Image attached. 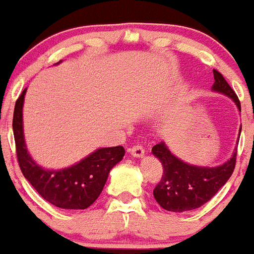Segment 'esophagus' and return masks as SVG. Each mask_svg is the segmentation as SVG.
<instances>
[{
    "instance_id": "1",
    "label": "esophagus",
    "mask_w": 254,
    "mask_h": 254,
    "mask_svg": "<svg viewBox=\"0 0 254 254\" xmlns=\"http://www.w3.org/2000/svg\"><path fill=\"white\" fill-rule=\"evenodd\" d=\"M129 152L133 157L140 158L144 155V148H143L140 144H135V145H133L132 148H129Z\"/></svg>"
}]
</instances>
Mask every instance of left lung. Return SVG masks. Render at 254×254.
<instances>
[{
    "label": "left lung",
    "mask_w": 254,
    "mask_h": 254,
    "mask_svg": "<svg viewBox=\"0 0 254 254\" xmlns=\"http://www.w3.org/2000/svg\"><path fill=\"white\" fill-rule=\"evenodd\" d=\"M213 79V91L222 92L231 97L241 111L240 100L236 92L222 74L215 69ZM152 152L163 165L162 179L153 190V195L163 209L172 212L195 210L211 200L230 179L237 159L236 150L232 158L220 167H195L178 159L163 142L155 144L152 148Z\"/></svg>",
    "instance_id": "8db88e82"
}]
</instances>
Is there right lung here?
Segmentation results:
<instances>
[{
    "label": "right lung",
    "instance_id": "1",
    "mask_svg": "<svg viewBox=\"0 0 254 254\" xmlns=\"http://www.w3.org/2000/svg\"><path fill=\"white\" fill-rule=\"evenodd\" d=\"M23 90L13 112V135L17 162L27 180L44 200L67 210H84L91 206L101 194L109 173L125 155L122 145L100 148L81 162L62 170H45L34 163L27 152L22 125Z\"/></svg>",
    "mask_w": 254,
    "mask_h": 254
}]
</instances>
